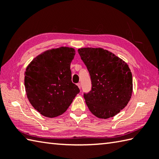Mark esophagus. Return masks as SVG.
<instances>
[{
  "instance_id": "obj_1",
  "label": "esophagus",
  "mask_w": 159,
  "mask_h": 159,
  "mask_svg": "<svg viewBox=\"0 0 159 159\" xmlns=\"http://www.w3.org/2000/svg\"><path fill=\"white\" fill-rule=\"evenodd\" d=\"M77 85H78V87H79V89H80V83H77Z\"/></svg>"
}]
</instances>
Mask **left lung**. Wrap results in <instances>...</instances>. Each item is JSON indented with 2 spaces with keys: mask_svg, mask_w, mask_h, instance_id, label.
<instances>
[{
  "mask_svg": "<svg viewBox=\"0 0 159 159\" xmlns=\"http://www.w3.org/2000/svg\"><path fill=\"white\" fill-rule=\"evenodd\" d=\"M89 73L92 88L84 92L85 102L94 116L112 117L127 105L133 92V76L127 63L108 50H78Z\"/></svg>",
  "mask_w": 159,
  "mask_h": 159,
  "instance_id": "obj_1",
  "label": "left lung"
}]
</instances>
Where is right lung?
<instances>
[{
  "instance_id": "1",
  "label": "right lung",
  "mask_w": 159,
  "mask_h": 159,
  "mask_svg": "<svg viewBox=\"0 0 159 159\" xmlns=\"http://www.w3.org/2000/svg\"><path fill=\"white\" fill-rule=\"evenodd\" d=\"M74 55L72 48L52 49L35 57L26 67V95L31 105L43 116L63 114L80 92L72 82L70 63Z\"/></svg>"
}]
</instances>
